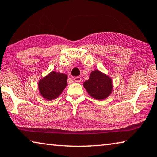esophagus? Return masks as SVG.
<instances>
[{
	"label": "esophagus",
	"instance_id": "1",
	"mask_svg": "<svg viewBox=\"0 0 157 157\" xmlns=\"http://www.w3.org/2000/svg\"><path fill=\"white\" fill-rule=\"evenodd\" d=\"M73 79L75 82H80L82 81V78L79 76H77V77H75V78H73Z\"/></svg>",
	"mask_w": 157,
	"mask_h": 157
}]
</instances>
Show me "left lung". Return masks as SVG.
Segmentation results:
<instances>
[{
  "mask_svg": "<svg viewBox=\"0 0 157 157\" xmlns=\"http://www.w3.org/2000/svg\"><path fill=\"white\" fill-rule=\"evenodd\" d=\"M83 85L90 96L98 100L106 99L113 90L112 79L98 69L92 71Z\"/></svg>",
  "mask_w": 157,
  "mask_h": 157,
  "instance_id": "1",
  "label": "left lung"
}]
</instances>
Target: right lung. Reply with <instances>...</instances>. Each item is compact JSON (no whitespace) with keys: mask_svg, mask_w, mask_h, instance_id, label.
Listing matches in <instances>:
<instances>
[{"mask_svg":"<svg viewBox=\"0 0 157 157\" xmlns=\"http://www.w3.org/2000/svg\"><path fill=\"white\" fill-rule=\"evenodd\" d=\"M67 79L66 74L52 71L39 79L38 83L39 94L46 100L56 99L67 86Z\"/></svg>","mask_w":157,"mask_h":157,"instance_id":"1","label":"right lung"}]
</instances>
